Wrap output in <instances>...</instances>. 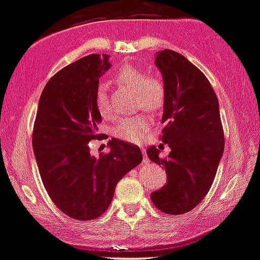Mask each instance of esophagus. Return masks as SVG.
I'll return each mask as SVG.
<instances>
[{
    "label": "esophagus",
    "instance_id": "esophagus-1",
    "mask_svg": "<svg viewBox=\"0 0 260 260\" xmlns=\"http://www.w3.org/2000/svg\"><path fill=\"white\" fill-rule=\"evenodd\" d=\"M141 153H143V161L144 163H149V159H148V156H146V151H145V149H141Z\"/></svg>",
    "mask_w": 260,
    "mask_h": 260
}]
</instances>
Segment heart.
I'll use <instances>...</instances> for the list:
<instances>
[{
    "instance_id": "b5f03b06",
    "label": "heart",
    "mask_w": 260,
    "mask_h": 260,
    "mask_svg": "<svg viewBox=\"0 0 260 260\" xmlns=\"http://www.w3.org/2000/svg\"><path fill=\"white\" fill-rule=\"evenodd\" d=\"M115 79L127 88L134 89L139 106H143L148 111H156L166 101V84L160 77L155 74H145L136 67L122 66L115 74ZM96 105L102 115L110 112L109 96L105 86H100L96 92ZM150 120L145 116L126 117L121 120L115 127V135L130 143H139L143 139L145 131L150 127Z\"/></svg>"
}]
</instances>
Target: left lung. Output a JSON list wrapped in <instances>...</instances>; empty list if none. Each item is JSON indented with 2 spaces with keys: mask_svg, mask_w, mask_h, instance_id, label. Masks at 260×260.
Here are the masks:
<instances>
[{
  "mask_svg": "<svg viewBox=\"0 0 260 260\" xmlns=\"http://www.w3.org/2000/svg\"><path fill=\"white\" fill-rule=\"evenodd\" d=\"M154 63L166 84L161 141L171 153L161 159L155 146L146 150L167 172V183L150 199L161 212L181 215L205 199L216 176L225 146L220 109L205 74L182 54L164 49Z\"/></svg>",
  "mask_w": 260,
  "mask_h": 260,
  "instance_id": "1",
  "label": "left lung"
}]
</instances>
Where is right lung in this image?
<instances>
[{"instance_id": "1", "label": "right lung", "mask_w": 260, "mask_h": 260, "mask_svg": "<svg viewBox=\"0 0 260 260\" xmlns=\"http://www.w3.org/2000/svg\"><path fill=\"white\" fill-rule=\"evenodd\" d=\"M110 55L91 54L49 79L38 106L32 148L40 177L55 206L76 220L101 216L120 179L143 160L139 146L119 139L110 151L91 155L101 114L96 105L100 78L111 68Z\"/></svg>"}]
</instances>
